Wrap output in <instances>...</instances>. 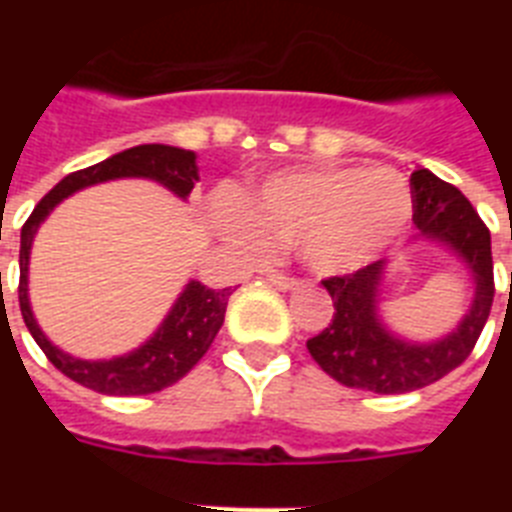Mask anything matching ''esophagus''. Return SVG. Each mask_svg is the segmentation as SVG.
Instances as JSON below:
<instances>
[{"label":"esophagus","instance_id":"esophagus-1","mask_svg":"<svg viewBox=\"0 0 512 512\" xmlns=\"http://www.w3.org/2000/svg\"><path fill=\"white\" fill-rule=\"evenodd\" d=\"M268 284L281 289V292H289V289L300 287V281L292 279V276H281V273H271V276H268Z\"/></svg>","mask_w":512,"mask_h":512}]
</instances>
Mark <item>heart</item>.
Wrapping results in <instances>:
<instances>
[{
	"mask_svg": "<svg viewBox=\"0 0 512 512\" xmlns=\"http://www.w3.org/2000/svg\"><path fill=\"white\" fill-rule=\"evenodd\" d=\"M412 185L390 167H308L268 177L244 207L223 215L225 236L247 255L295 247L321 276L372 263L412 220Z\"/></svg>",
	"mask_w": 512,
	"mask_h": 512,
	"instance_id": "obj_1",
	"label": "heart"
}]
</instances>
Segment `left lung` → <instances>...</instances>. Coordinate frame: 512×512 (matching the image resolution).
<instances>
[{"label":"left lung","instance_id":"8db88e82","mask_svg":"<svg viewBox=\"0 0 512 512\" xmlns=\"http://www.w3.org/2000/svg\"><path fill=\"white\" fill-rule=\"evenodd\" d=\"M414 239L441 244L473 276V303L457 329L430 342L390 332L380 316L388 257L348 276L321 281L335 303V319L308 340L313 361L348 388L372 393H409L465 361L484 329L494 300L492 236L465 196L430 170L412 172Z\"/></svg>","mask_w":512,"mask_h":512}]
</instances>
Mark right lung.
I'll list each match as a JSON object with an SVG mask.
<instances>
[{
    "instance_id": "1",
    "label": "right lung",
    "mask_w": 512,
    "mask_h": 512,
    "mask_svg": "<svg viewBox=\"0 0 512 512\" xmlns=\"http://www.w3.org/2000/svg\"><path fill=\"white\" fill-rule=\"evenodd\" d=\"M119 177H148V180H156L164 188H170L180 199H188L193 183L199 180V167H196L193 151L162 146V143H146V146L127 148L122 154L108 156L106 162L92 164L87 170L63 177L36 204L20 231L18 300L28 332L55 369H60L84 388L98 390L106 396H146V393H156V390L175 385L180 377H185L199 364V358L207 353L223 327L231 289H209L201 281H188L154 335L140 348L124 353V356L103 358V361L74 358L58 345H52L36 324L31 303H28V257H31V244H34L39 225L47 220V215L60 201L74 196L76 191L108 183V180H119Z\"/></svg>"
}]
</instances>
